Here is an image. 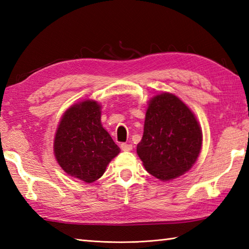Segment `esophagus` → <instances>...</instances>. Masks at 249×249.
Returning <instances> with one entry per match:
<instances>
[{
    "label": "esophagus",
    "mask_w": 249,
    "mask_h": 249,
    "mask_svg": "<svg viewBox=\"0 0 249 249\" xmlns=\"http://www.w3.org/2000/svg\"><path fill=\"white\" fill-rule=\"evenodd\" d=\"M121 149H122V151L128 152V151L133 150V145H131V144H127V143H122V144H121Z\"/></svg>",
    "instance_id": "1"
}]
</instances>
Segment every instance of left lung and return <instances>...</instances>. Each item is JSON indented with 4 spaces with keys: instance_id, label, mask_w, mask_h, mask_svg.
Instances as JSON below:
<instances>
[{
    "instance_id": "obj_1",
    "label": "left lung",
    "mask_w": 249,
    "mask_h": 249,
    "mask_svg": "<svg viewBox=\"0 0 249 249\" xmlns=\"http://www.w3.org/2000/svg\"><path fill=\"white\" fill-rule=\"evenodd\" d=\"M201 145L200 125L181 99L165 92L150 100L143 136L137 145L147 172L161 181L181 177L194 166Z\"/></svg>"
}]
</instances>
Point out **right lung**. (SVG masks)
Listing matches in <instances>:
<instances>
[{"label": "right lung", "instance_id": "1", "mask_svg": "<svg viewBox=\"0 0 249 249\" xmlns=\"http://www.w3.org/2000/svg\"><path fill=\"white\" fill-rule=\"evenodd\" d=\"M102 107L95 100L72 105L63 114L54 137V155L68 176L93 183L120 153L102 122Z\"/></svg>", "mask_w": 249, "mask_h": 249}]
</instances>
